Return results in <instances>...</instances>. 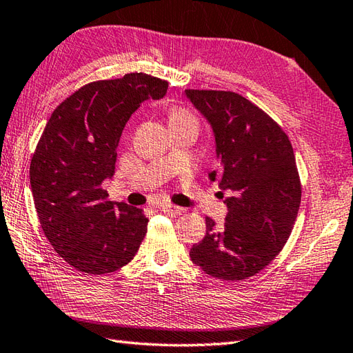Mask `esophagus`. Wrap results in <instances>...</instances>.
I'll list each match as a JSON object with an SVG mask.
<instances>
[{
  "instance_id": "34e87169",
  "label": "esophagus",
  "mask_w": 353,
  "mask_h": 353,
  "mask_svg": "<svg viewBox=\"0 0 353 353\" xmlns=\"http://www.w3.org/2000/svg\"><path fill=\"white\" fill-rule=\"evenodd\" d=\"M159 209H161V212L168 213V214H174V216L185 213V209H182V207H177V205H173V204H165V203L161 204Z\"/></svg>"
}]
</instances>
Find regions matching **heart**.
Listing matches in <instances>:
<instances>
[{
	"label": "heart",
	"instance_id": "1",
	"mask_svg": "<svg viewBox=\"0 0 353 353\" xmlns=\"http://www.w3.org/2000/svg\"><path fill=\"white\" fill-rule=\"evenodd\" d=\"M186 119H192L191 114L186 113L185 110H180V108H176V110L171 112L170 116V122H176V121H186Z\"/></svg>",
	"mask_w": 353,
	"mask_h": 353
}]
</instances>
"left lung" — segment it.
Returning a JSON list of instances; mask_svg holds the SVG:
<instances>
[{
	"mask_svg": "<svg viewBox=\"0 0 353 353\" xmlns=\"http://www.w3.org/2000/svg\"><path fill=\"white\" fill-rule=\"evenodd\" d=\"M185 95L210 123L227 218L218 230L205 218V237L189 256L207 274L243 280L265 268L291 236L301 201L294 150L271 117L236 92L186 89Z\"/></svg>",
	"mask_w": 353,
	"mask_h": 353,
	"instance_id": "1",
	"label": "left lung"
}]
</instances>
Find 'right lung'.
Listing matches in <instances>:
<instances>
[{"instance_id":"obj_1","label":"right lung","mask_w":353,"mask_h":353,"mask_svg":"<svg viewBox=\"0 0 353 353\" xmlns=\"http://www.w3.org/2000/svg\"><path fill=\"white\" fill-rule=\"evenodd\" d=\"M165 80L130 73L98 80L62 101L34 152L30 182L44 236L59 256L86 274L113 273L137 254L149 219L141 209L108 201L116 148L131 114L165 95Z\"/></svg>"}]
</instances>
